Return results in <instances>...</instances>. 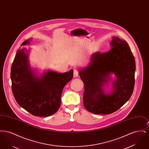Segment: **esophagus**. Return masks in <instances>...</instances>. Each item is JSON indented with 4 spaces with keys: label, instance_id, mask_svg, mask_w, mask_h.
<instances>
[{
    "label": "esophagus",
    "instance_id": "1",
    "mask_svg": "<svg viewBox=\"0 0 149 149\" xmlns=\"http://www.w3.org/2000/svg\"><path fill=\"white\" fill-rule=\"evenodd\" d=\"M79 75V71L77 69L74 70V77H78Z\"/></svg>",
    "mask_w": 149,
    "mask_h": 149
}]
</instances>
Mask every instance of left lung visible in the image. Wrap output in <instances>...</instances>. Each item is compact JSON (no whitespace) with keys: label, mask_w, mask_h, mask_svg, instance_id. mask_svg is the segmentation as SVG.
I'll list each match as a JSON object with an SVG mask.
<instances>
[{"label":"left lung","mask_w":149,"mask_h":149,"mask_svg":"<svg viewBox=\"0 0 149 149\" xmlns=\"http://www.w3.org/2000/svg\"><path fill=\"white\" fill-rule=\"evenodd\" d=\"M111 45L109 51L93 54L89 65L79 72L84 86V106L92 113H113L127 102L134 91L135 57L126 41L113 37ZM112 73L116 80L113 92L106 95L102 87Z\"/></svg>","instance_id":"8db88e82"}]
</instances>
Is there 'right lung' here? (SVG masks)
Listing matches in <instances>:
<instances>
[{"instance_id":"add662e5","label":"right lung","mask_w":149,"mask_h":149,"mask_svg":"<svg viewBox=\"0 0 149 149\" xmlns=\"http://www.w3.org/2000/svg\"><path fill=\"white\" fill-rule=\"evenodd\" d=\"M29 43L26 40L21 45ZM24 50H18L11 67L13 94L18 104L29 113L50 116L59 109L63 90L73 77V70L64 73L48 71L41 77H36L29 68Z\"/></svg>"}]
</instances>
